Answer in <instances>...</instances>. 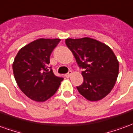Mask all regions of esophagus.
Instances as JSON below:
<instances>
[{
    "label": "esophagus",
    "instance_id": "1",
    "mask_svg": "<svg viewBox=\"0 0 133 133\" xmlns=\"http://www.w3.org/2000/svg\"><path fill=\"white\" fill-rule=\"evenodd\" d=\"M72 75V71H69V72H68L67 74H65V77H66V78H70V77Z\"/></svg>",
    "mask_w": 133,
    "mask_h": 133
}]
</instances>
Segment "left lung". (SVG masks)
Wrapping results in <instances>:
<instances>
[{"mask_svg": "<svg viewBox=\"0 0 133 133\" xmlns=\"http://www.w3.org/2000/svg\"><path fill=\"white\" fill-rule=\"evenodd\" d=\"M65 44L85 70L78 92L90 101L102 100L111 92L119 73V62L113 51L106 44L88 37L67 38Z\"/></svg>", "mask_w": 133, "mask_h": 133, "instance_id": "8db88e82", "label": "left lung"}]
</instances>
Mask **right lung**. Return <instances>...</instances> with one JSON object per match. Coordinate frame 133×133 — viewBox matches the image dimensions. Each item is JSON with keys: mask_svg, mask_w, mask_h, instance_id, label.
Wrapping results in <instances>:
<instances>
[{"mask_svg": "<svg viewBox=\"0 0 133 133\" xmlns=\"http://www.w3.org/2000/svg\"><path fill=\"white\" fill-rule=\"evenodd\" d=\"M61 39L39 38L20 49L13 63L19 88L36 102H45L58 90L63 78L49 70L50 56Z\"/></svg>", "mask_w": 133, "mask_h": 133, "instance_id": "1", "label": "right lung"}]
</instances>
